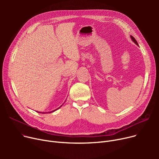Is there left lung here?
<instances>
[{"label":"left lung","instance_id":"1","mask_svg":"<svg viewBox=\"0 0 159 159\" xmlns=\"http://www.w3.org/2000/svg\"><path fill=\"white\" fill-rule=\"evenodd\" d=\"M131 38L132 40H133V42H134V43H135V44H136L137 45H139V44H138V43H137V40H135V39L134 37H133V36H131Z\"/></svg>","mask_w":159,"mask_h":159}]
</instances>
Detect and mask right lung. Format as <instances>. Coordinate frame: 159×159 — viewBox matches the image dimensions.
<instances>
[{
  "instance_id": "obj_1",
  "label": "right lung",
  "mask_w": 159,
  "mask_h": 159,
  "mask_svg": "<svg viewBox=\"0 0 159 159\" xmlns=\"http://www.w3.org/2000/svg\"><path fill=\"white\" fill-rule=\"evenodd\" d=\"M58 108H59V107H58ZM57 110H58V109H56L55 110H53V111H50V112H49V113H52V112H53V111H56ZM40 113V112H39Z\"/></svg>"
}]
</instances>
